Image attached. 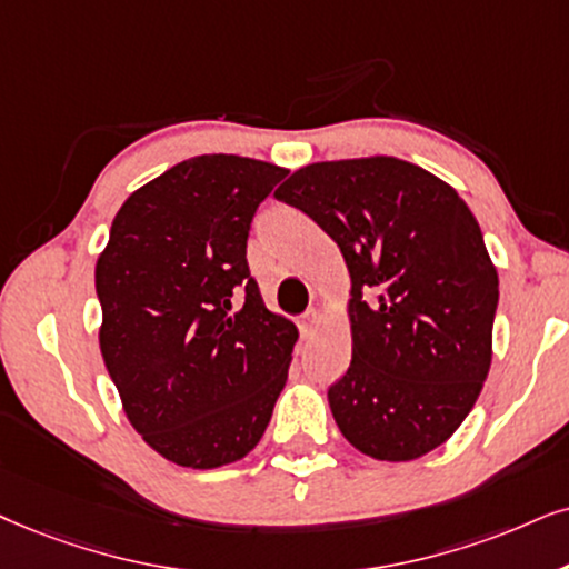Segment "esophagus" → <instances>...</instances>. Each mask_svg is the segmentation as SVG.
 I'll return each instance as SVG.
<instances>
[{
    "instance_id": "obj_1",
    "label": "esophagus",
    "mask_w": 569,
    "mask_h": 569,
    "mask_svg": "<svg viewBox=\"0 0 569 569\" xmlns=\"http://www.w3.org/2000/svg\"><path fill=\"white\" fill-rule=\"evenodd\" d=\"M318 322H320V312H318V309H307V312L301 315V320H299L301 333L312 336L315 328H318Z\"/></svg>"
}]
</instances>
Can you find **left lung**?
<instances>
[{"instance_id":"obj_1","label":"left lung","mask_w":569,"mask_h":569,"mask_svg":"<svg viewBox=\"0 0 569 569\" xmlns=\"http://www.w3.org/2000/svg\"><path fill=\"white\" fill-rule=\"evenodd\" d=\"M338 243L351 365L328 388L343 438L409 462L441 446L491 368L499 276L462 197L397 157L315 162L276 191Z\"/></svg>"}]
</instances>
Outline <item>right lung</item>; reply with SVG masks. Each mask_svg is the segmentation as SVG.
<instances>
[{"instance_id":"add662e5","label":"right lung","mask_w":569,"mask_h":569,"mask_svg":"<svg viewBox=\"0 0 569 569\" xmlns=\"http://www.w3.org/2000/svg\"><path fill=\"white\" fill-rule=\"evenodd\" d=\"M278 164L201 154L141 186L97 260L99 347L131 426L193 470L247 457L289 378L299 330L264 307L247 262Z\"/></svg>"}]
</instances>
